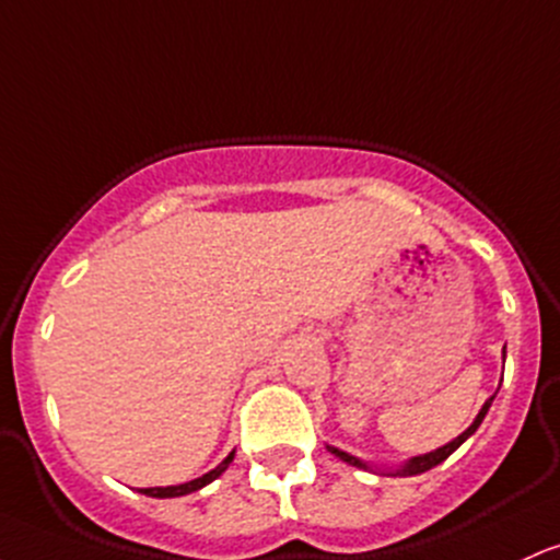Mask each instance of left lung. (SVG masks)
I'll use <instances>...</instances> for the list:
<instances>
[{
    "instance_id": "left-lung-1",
    "label": "left lung",
    "mask_w": 560,
    "mask_h": 560,
    "mask_svg": "<svg viewBox=\"0 0 560 560\" xmlns=\"http://www.w3.org/2000/svg\"><path fill=\"white\" fill-rule=\"evenodd\" d=\"M502 353H505V350H502ZM491 401H494V396H491L489 401L483 404L481 411H478V417H476V420H472V425H470L468 430H465V433H459L457 439L450 441V444H446V446H441V450L428 452V454H420V457H411L409 463H404L401 468H398V470H390V476H420V472H425V470H430V468H435V465L444 463V459L450 457V454H452L454 450H459V446H463L465 441H468L470 435L476 433L478 425H481V422H483V417H487V411H489V407H491ZM327 450H329L331 454H335V457H340L342 463L355 465V468H370V465H366L364 459H359V457H353V454H348V452L337 450V446H327Z\"/></svg>"
}]
</instances>
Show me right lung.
I'll return each mask as SVG.
<instances>
[{
	"label": "right lung",
	"instance_id": "add662e5",
	"mask_svg": "<svg viewBox=\"0 0 560 560\" xmlns=\"http://www.w3.org/2000/svg\"><path fill=\"white\" fill-rule=\"evenodd\" d=\"M233 454H236V452H231L229 457H225L223 463H220L214 470L205 472V476L194 478V481H188V483H180V487H153V489H140V491H143V494H149V497H162V500H164V497H183V494H190V491H199L201 487H207V483H212L218 476H223L225 468H229V465L233 463Z\"/></svg>",
	"mask_w": 560,
	"mask_h": 560
}]
</instances>
